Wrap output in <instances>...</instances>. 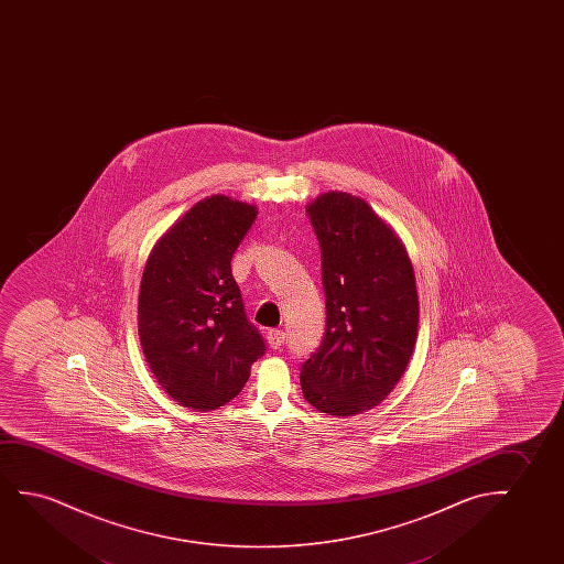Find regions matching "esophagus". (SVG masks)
Returning a JSON list of instances; mask_svg holds the SVG:
<instances>
[{"label":"esophagus","instance_id":"obj_1","mask_svg":"<svg viewBox=\"0 0 564 564\" xmlns=\"http://www.w3.org/2000/svg\"><path fill=\"white\" fill-rule=\"evenodd\" d=\"M268 343H270L271 348H281V345L285 343V333L281 329H270L268 332Z\"/></svg>","mask_w":564,"mask_h":564}]
</instances>
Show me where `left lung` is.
Listing matches in <instances>:
<instances>
[{
  "mask_svg": "<svg viewBox=\"0 0 564 564\" xmlns=\"http://www.w3.org/2000/svg\"><path fill=\"white\" fill-rule=\"evenodd\" d=\"M322 248L325 335L302 364L304 399L329 416L378 406L406 370L417 337L409 252L360 196L329 191L306 206Z\"/></svg>",
  "mask_w": 564,
  "mask_h": 564,
  "instance_id": "left-lung-1",
  "label": "left lung"
}]
</instances>
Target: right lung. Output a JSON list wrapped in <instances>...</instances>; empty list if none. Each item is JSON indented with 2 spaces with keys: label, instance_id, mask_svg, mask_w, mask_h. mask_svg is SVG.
<instances>
[{
  "label": "right lung",
  "instance_id": "right-lung-1",
  "mask_svg": "<svg viewBox=\"0 0 564 564\" xmlns=\"http://www.w3.org/2000/svg\"><path fill=\"white\" fill-rule=\"evenodd\" d=\"M256 216V206L225 194L196 202L158 239L142 271V352L163 391L194 412L232 401L265 350L231 273Z\"/></svg>",
  "mask_w": 564,
  "mask_h": 564
}]
</instances>
